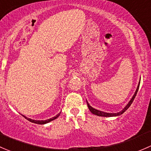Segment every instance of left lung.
<instances>
[{
    "instance_id": "1",
    "label": "left lung",
    "mask_w": 151,
    "mask_h": 151,
    "mask_svg": "<svg viewBox=\"0 0 151 151\" xmlns=\"http://www.w3.org/2000/svg\"><path fill=\"white\" fill-rule=\"evenodd\" d=\"M139 83H140V82H139ZM139 84H138L137 88L136 91H135V93H134V96L132 97V98L131 99V100L129 101V103L127 104V106H126L125 108H124V109H123V110H122V111L119 112V113H105V112H102V111H100V110H98L94 109V108H93L92 107L90 106L89 104H88V102H87V105H88V109H89L90 111H91V113H93V114L97 115V116H103V117H112V116H120V115H122V113H124V112L126 111V110H127V109H128L129 108L130 105H132V102H133L134 99L135 97H136V95H137V93L138 89H139Z\"/></svg>"
}]
</instances>
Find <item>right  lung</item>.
I'll list each match as a JSON object with an SVG mask.
<instances>
[{
  "mask_svg": "<svg viewBox=\"0 0 151 151\" xmlns=\"http://www.w3.org/2000/svg\"><path fill=\"white\" fill-rule=\"evenodd\" d=\"M60 113H58V114H57V116H54V117L52 118V119H47V120H45V121H36V120H32V119H28V118L25 117V116H24V117L25 118V119H27V120L29 121V122H32V123H35V124H46V123H49V122H52V121L54 120V119H57V118H58L59 116H60Z\"/></svg>",
  "mask_w": 151,
  "mask_h": 151,
  "instance_id": "add662e5",
  "label": "right lung"
}]
</instances>
